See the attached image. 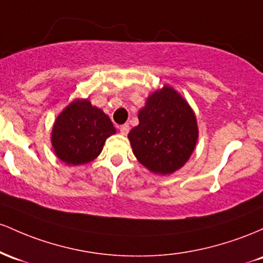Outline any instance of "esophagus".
Here are the masks:
<instances>
[{"label": "esophagus", "mask_w": 263, "mask_h": 263, "mask_svg": "<svg viewBox=\"0 0 263 263\" xmlns=\"http://www.w3.org/2000/svg\"><path fill=\"white\" fill-rule=\"evenodd\" d=\"M130 130V126H129V124H123V125L119 126V132L122 133L123 135H126Z\"/></svg>", "instance_id": "esophagus-1"}]
</instances>
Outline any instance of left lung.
<instances>
[{"instance_id": "left-lung-1", "label": "left lung", "mask_w": 263, "mask_h": 263, "mask_svg": "<svg viewBox=\"0 0 263 263\" xmlns=\"http://www.w3.org/2000/svg\"><path fill=\"white\" fill-rule=\"evenodd\" d=\"M128 138L144 166L156 174H171L186 163L195 147V114L173 88L165 85L147 98L139 111V125Z\"/></svg>"}]
</instances>
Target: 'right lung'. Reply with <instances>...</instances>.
<instances>
[{"instance_id":"add662e5","label":"right lung","mask_w":263,"mask_h":263,"mask_svg":"<svg viewBox=\"0 0 263 263\" xmlns=\"http://www.w3.org/2000/svg\"><path fill=\"white\" fill-rule=\"evenodd\" d=\"M116 133L108 116L89 100H76L60 114L52 130V145L58 158L69 165L92 161L107 138Z\"/></svg>"}]
</instances>
